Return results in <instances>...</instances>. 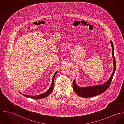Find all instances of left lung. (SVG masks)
Masks as SVG:
<instances>
[{"label":"left lung","mask_w":124,"mask_h":124,"mask_svg":"<svg viewBox=\"0 0 124 124\" xmlns=\"http://www.w3.org/2000/svg\"><path fill=\"white\" fill-rule=\"evenodd\" d=\"M111 45L112 47V56L114 60V70L113 73L110 76L109 80L104 84L93 86H89L81 88L76 85V84L75 80H74L73 83V87L75 92L77 93V94L83 98H89L94 97L95 96L98 95L101 93H103L108 88L109 86L110 85L112 78L114 75L115 72L116 71V59L114 55V46L112 41H110Z\"/></svg>","instance_id":"obj_1"}]
</instances>
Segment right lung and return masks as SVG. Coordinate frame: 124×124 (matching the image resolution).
Returning <instances> with one entry per match:
<instances>
[{
	"instance_id": "1",
	"label": "right lung",
	"mask_w": 124,
	"mask_h": 124,
	"mask_svg": "<svg viewBox=\"0 0 124 124\" xmlns=\"http://www.w3.org/2000/svg\"><path fill=\"white\" fill-rule=\"evenodd\" d=\"M57 71L55 74H54L53 77V79H52V83H51V85L50 87L49 88V89L48 90V91L47 92H46L45 93H43V94H40V95H36V96H32V95H25V94H22L21 93H20L21 94H22L23 95L27 97V98H30L31 99H43V98H46L47 97V96L49 95L50 93L52 92L53 89H54V78H55V77L56 76V75L57 74Z\"/></svg>"
}]
</instances>
